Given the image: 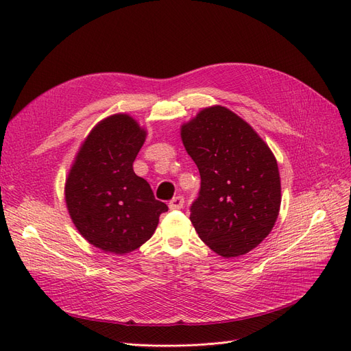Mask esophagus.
Masks as SVG:
<instances>
[{
    "label": "esophagus",
    "mask_w": 351,
    "mask_h": 351,
    "mask_svg": "<svg viewBox=\"0 0 351 351\" xmlns=\"http://www.w3.org/2000/svg\"><path fill=\"white\" fill-rule=\"evenodd\" d=\"M184 205V197L183 196H176L169 200V209H182Z\"/></svg>",
    "instance_id": "34e87169"
}]
</instances>
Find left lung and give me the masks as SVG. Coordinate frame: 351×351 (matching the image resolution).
Wrapping results in <instances>:
<instances>
[{"label": "left lung", "mask_w": 351, "mask_h": 351, "mask_svg": "<svg viewBox=\"0 0 351 351\" xmlns=\"http://www.w3.org/2000/svg\"><path fill=\"white\" fill-rule=\"evenodd\" d=\"M182 141L199 168L190 221L219 256L237 258L267 237L278 218V164L259 134L226 107L202 110L182 125Z\"/></svg>", "instance_id": "obj_1"}]
</instances>
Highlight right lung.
<instances>
[{
  "instance_id": "1",
  "label": "right lung",
  "mask_w": 351,
  "mask_h": 351,
  "mask_svg": "<svg viewBox=\"0 0 351 351\" xmlns=\"http://www.w3.org/2000/svg\"><path fill=\"white\" fill-rule=\"evenodd\" d=\"M146 139L127 114H114L93 127L66 180V204L80 234L95 247L124 254L141 247L168 210L133 162Z\"/></svg>"
}]
</instances>
